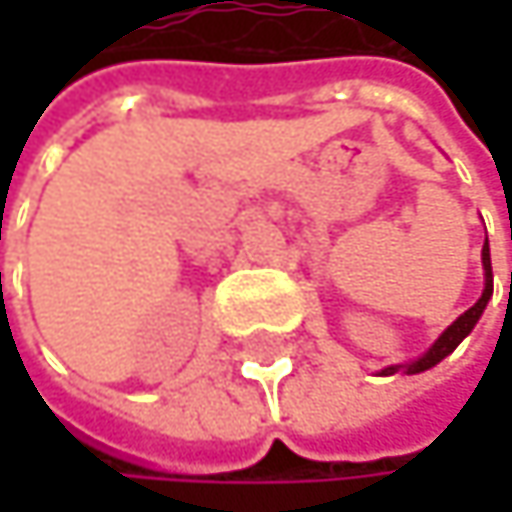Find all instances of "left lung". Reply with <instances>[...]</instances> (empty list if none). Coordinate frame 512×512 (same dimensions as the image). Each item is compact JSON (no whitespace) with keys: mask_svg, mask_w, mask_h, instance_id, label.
I'll use <instances>...</instances> for the list:
<instances>
[{"mask_svg":"<svg viewBox=\"0 0 512 512\" xmlns=\"http://www.w3.org/2000/svg\"><path fill=\"white\" fill-rule=\"evenodd\" d=\"M483 272H486V287H483V296L462 314L457 317L445 332H442V338L424 353V356L418 358V361H412L409 367H406V373H421V370H430L433 364H439L445 356H451L457 347H460V341L474 329V323L480 320V314H483V308H486V302H489V296H492V260H489V243H483ZM385 376H391V373H397V367H385L382 370Z\"/></svg>","mask_w":512,"mask_h":512,"instance_id":"8db88e82","label":"left lung"}]
</instances>
